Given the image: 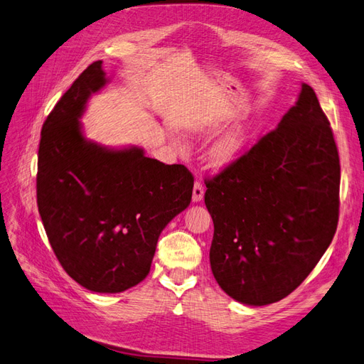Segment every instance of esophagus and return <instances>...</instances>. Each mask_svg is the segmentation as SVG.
Instances as JSON below:
<instances>
[{"mask_svg":"<svg viewBox=\"0 0 364 364\" xmlns=\"http://www.w3.org/2000/svg\"><path fill=\"white\" fill-rule=\"evenodd\" d=\"M203 197H204V188H203V184H201L200 181H195L193 191H192V201H193V203H198V201L203 200Z\"/></svg>","mask_w":364,"mask_h":364,"instance_id":"34e87169","label":"esophagus"}]
</instances>
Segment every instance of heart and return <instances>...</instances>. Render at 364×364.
<instances>
[{
    "label": "heart",
    "instance_id": "obj_1",
    "mask_svg": "<svg viewBox=\"0 0 364 364\" xmlns=\"http://www.w3.org/2000/svg\"><path fill=\"white\" fill-rule=\"evenodd\" d=\"M252 132V121L249 117L238 119L225 135H221L210 147L209 156L215 166H228L243 154Z\"/></svg>",
    "mask_w": 364,
    "mask_h": 364
}]
</instances>
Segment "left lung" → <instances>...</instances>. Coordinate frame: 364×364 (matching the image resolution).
Instances as JSON below:
<instances>
[{"label": "left lung", "mask_w": 364, "mask_h": 364, "mask_svg": "<svg viewBox=\"0 0 364 364\" xmlns=\"http://www.w3.org/2000/svg\"><path fill=\"white\" fill-rule=\"evenodd\" d=\"M210 269L234 300L264 306L300 286L338 225L340 158L311 86L278 126L206 181Z\"/></svg>", "instance_id": "left-lung-1"}]
</instances>
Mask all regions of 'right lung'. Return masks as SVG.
<instances>
[{
	"instance_id": "add662e5",
	"label": "right lung",
	"mask_w": 364,
	"mask_h": 364,
	"mask_svg": "<svg viewBox=\"0 0 364 364\" xmlns=\"http://www.w3.org/2000/svg\"><path fill=\"white\" fill-rule=\"evenodd\" d=\"M101 66L92 63L44 121L36 203L64 271L92 292L117 294L151 271L161 230L189 206L193 175L139 147L114 151L82 136L86 102L107 82Z\"/></svg>"
}]
</instances>
